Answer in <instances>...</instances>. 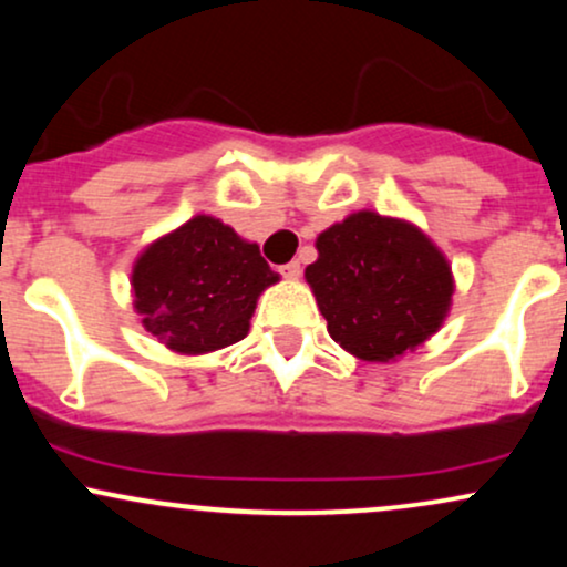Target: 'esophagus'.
<instances>
[{
    "label": "esophagus",
    "mask_w": 567,
    "mask_h": 567,
    "mask_svg": "<svg viewBox=\"0 0 567 567\" xmlns=\"http://www.w3.org/2000/svg\"><path fill=\"white\" fill-rule=\"evenodd\" d=\"M282 277H288V279H298L301 277V261H290V264H285L282 269Z\"/></svg>",
    "instance_id": "esophagus-1"
}]
</instances>
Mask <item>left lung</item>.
<instances>
[{"instance_id": "1", "label": "left lung", "mask_w": 567, "mask_h": 567, "mask_svg": "<svg viewBox=\"0 0 567 567\" xmlns=\"http://www.w3.org/2000/svg\"><path fill=\"white\" fill-rule=\"evenodd\" d=\"M306 282L328 333L349 354L389 362L440 330L451 309L453 275L419 226L360 210L317 237Z\"/></svg>"}]
</instances>
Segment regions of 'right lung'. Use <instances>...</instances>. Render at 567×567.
Wrapping results in <instances>:
<instances>
[{
	"label": "right lung",
	"instance_id": "add662e5",
	"mask_svg": "<svg viewBox=\"0 0 567 567\" xmlns=\"http://www.w3.org/2000/svg\"><path fill=\"white\" fill-rule=\"evenodd\" d=\"M279 279L256 243L213 216H194L159 237L133 266L143 328L181 354L243 341L258 296Z\"/></svg>",
	"mask_w": 567,
	"mask_h": 567
}]
</instances>
